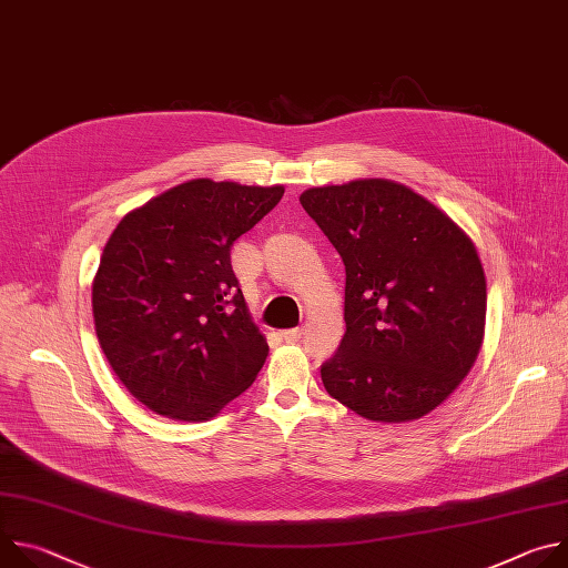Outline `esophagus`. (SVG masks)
<instances>
[{
    "label": "esophagus",
    "instance_id": "34e87169",
    "mask_svg": "<svg viewBox=\"0 0 568 568\" xmlns=\"http://www.w3.org/2000/svg\"><path fill=\"white\" fill-rule=\"evenodd\" d=\"M301 335H303L301 328H292V331H283V333H281V339H283L285 344H296V342H301Z\"/></svg>",
    "mask_w": 568,
    "mask_h": 568
}]
</instances>
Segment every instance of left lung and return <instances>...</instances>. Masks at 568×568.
Returning a JSON list of instances; mask_svg holds the SVG:
<instances>
[{
    "label": "left lung",
    "mask_w": 568,
    "mask_h": 568,
    "mask_svg": "<svg viewBox=\"0 0 568 568\" xmlns=\"http://www.w3.org/2000/svg\"><path fill=\"white\" fill-rule=\"evenodd\" d=\"M298 202L346 265V333L323 386L366 420H420L483 344L488 285L471 237L393 180L314 186Z\"/></svg>",
    "instance_id": "obj_1"
}]
</instances>
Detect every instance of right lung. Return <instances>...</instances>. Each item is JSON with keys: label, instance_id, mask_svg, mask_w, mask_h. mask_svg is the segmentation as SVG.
Listing matches in <instances>:
<instances>
[{"label": "right lung", "instance_id": "right-lung-1", "mask_svg": "<svg viewBox=\"0 0 568 568\" xmlns=\"http://www.w3.org/2000/svg\"><path fill=\"white\" fill-rule=\"evenodd\" d=\"M283 193L281 184L191 180L112 231L92 283L97 337L150 412L204 423L254 384L270 346L231 270V245Z\"/></svg>", "mask_w": 568, "mask_h": 568}]
</instances>
